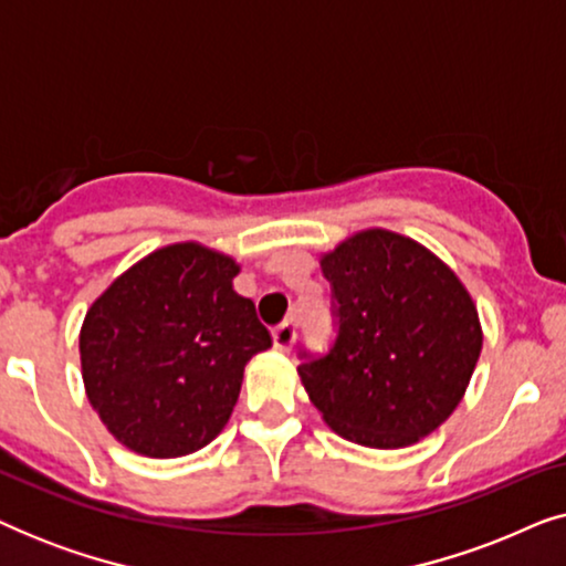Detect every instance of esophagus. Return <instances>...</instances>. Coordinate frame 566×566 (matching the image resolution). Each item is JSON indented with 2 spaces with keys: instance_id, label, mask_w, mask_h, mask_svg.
Returning a JSON list of instances; mask_svg holds the SVG:
<instances>
[{
  "instance_id": "esophagus-1",
  "label": "esophagus",
  "mask_w": 566,
  "mask_h": 566,
  "mask_svg": "<svg viewBox=\"0 0 566 566\" xmlns=\"http://www.w3.org/2000/svg\"><path fill=\"white\" fill-rule=\"evenodd\" d=\"M293 343H296V324L293 322L277 324V327L273 329V345L277 347V350L289 353Z\"/></svg>"
}]
</instances>
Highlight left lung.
<instances>
[{"label":"left lung","mask_w":566,"mask_h":566,"mask_svg":"<svg viewBox=\"0 0 566 566\" xmlns=\"http://www.w3.org/2000/svg\"><path fill=\"white\" fill-rule=\"evenodd\" d=\"M337 337L301 353V384L337 436L405 448L443 424L482 353V324L459 275L397 231L366 229L322 254Z\"/></svg>","instance_id":"obj_1"}]
</instances>
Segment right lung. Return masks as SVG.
Wrapping results in <instances>:
<instances>
[{
	"mask_svg": "<svg viewBox=\"0 0 566 566\" xmlns=\"http://www.w3.org/2000/svg\"><path fill=\"white\" fill-rule=\"evenodd\" d=\"M239 265L198 242L146 254L90 306L84 391L115 440L149 459L196 453L223 430L252 355L273 345Z\"/></svg>",
	"mask_w": 566,
	"mask_h": 566,
	"instance_id": "add662e5",
	"label": "right lung"
}]
</instances>
